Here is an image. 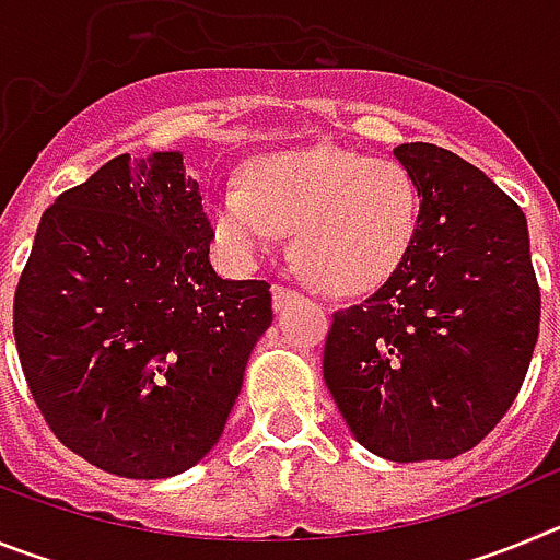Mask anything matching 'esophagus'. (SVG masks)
Listing matches in <instances>:
<instances>
[{
	"label": "esophagus",
	"instance_id": "1",
	"mask_svg": "<svg viewBox=\"0 0 560 560\" xmlns=\"http://www.w3.org/2000/svg\"><path fill=\"white\" fill-rule=\"evenodd\" d=\"M294 296V291L285 289V285H271V305H275V311H283Z\"/></svg>",
	"mask_w": 560,
	"mask_h": 560
}]
</instances>
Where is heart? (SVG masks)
<instances>
[{
  "label": "heart",
  "instance_id": "heart-1",
  "mask_svg": "<svg viewBox=\"0 0 560 560\" xmlns=\"http://www.w3.org/2000/svg\"><path fill=\"white\" fill-rule=\"evenodd\" d=\"M420 196L404 165L334 145L264 153L237 190L207 205L215 244L252 266L291 232V255L316 289L355 296L378 289L407 257Z\"/></svg>",
  "mask_w": 560,
  "mask_h": 560
}]
</instances>
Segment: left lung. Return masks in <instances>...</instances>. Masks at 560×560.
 I'll list each match as a JSON object with an SVG mask.
<instances>
[{"label": "left lung", "mask_w": 560, "mask_h": 560, "mask_svg": "<svg viewBox=\"0 0 560 560\" xmlns=\"http://www.w3.org/2000/svg\"><path fill=\"white\" fill-rule=\"evenodd\" d=\"M420 196L407 257L336 311L323 373L350 434L393 463L452 459L511 409L538 339L527 219L479 167L429 142L395 148Z\"/></svg>", "instance_id": "left-lung-1"}]
</instances>
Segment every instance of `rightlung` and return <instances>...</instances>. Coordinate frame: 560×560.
Here are the masks:
<instances>
[{"mask_svg": "<svg viewBox=\"0 0 560 560\" xmlns=\"http://www.w3.org/2000/svg\"><path fill=\"white\" fill-rule=\"evenodd\" d=\"M182 151L117 156L42 215L13 300L24 378L63 446L167 479L224 434L257 339L264 280H224Z\"/></svg>", "mask_w": 560, "mask_h": 560, "instance_id": "1", "label": "right lung"}]
</instances>
